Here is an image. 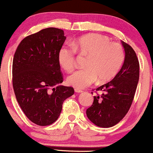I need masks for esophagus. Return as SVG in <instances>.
<instances>
[{"label": "esophagus", "instance_id": "obj_1", "mask_svg": "<svg viewBox=\"0 0 153 153\" xmlns=\"http://www.w3.org/2000/svg\"><path fill=\"white\" fill-rule=\"evenodd\" d=\"M75 93H82V91L80 90V89H78V88H75Z\"/></svg>", "mask_w": 153, "mask_h": 153}]
</instances>
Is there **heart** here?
I'll return each mask as SVG.
<instances>
[{
    "label": "heart",
    "mask_w": 153,
    "mask_h": 153,
    "mask_svg": "<svg viewBox=\"0 0 153 153\" xmlns=\"http://www.w3.org/2000/svg\"><path fill=\"white\" fill-rule=\"evenodd\" d=\"M63 46L58 52V61L65 71L75 68L76 52L88 56L86 68L74 72L68 78V84L75 88H85L96 80L100 83L111 80L117 74L124 60V50L119 43L111 42L107 36L98 34L84 35Z\"/></svg>",
    "instance_id": "heart-1"
}]
</instances>
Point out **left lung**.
<instances>
[{
	"mask_svg": "<svg viewBox=\"0 0 153 153\" xmlns=\"http://www.w3.org/2000/svg\"><path fill=\"white\" fill-rule=\"evenodd\" d=\"M122 45L125 58L120 71L111 81L96 89L103 91V94L94 96L92 106L86 110L88 118L98 127H111L118 124L129 111L134 99L140 63L132 47L124 42Z\"/></svg>",
	"mask_w": 153,
	"mask_h": 153,
	"instance_id": "obj_1",
	"label": "left lung"
}]
</instances>
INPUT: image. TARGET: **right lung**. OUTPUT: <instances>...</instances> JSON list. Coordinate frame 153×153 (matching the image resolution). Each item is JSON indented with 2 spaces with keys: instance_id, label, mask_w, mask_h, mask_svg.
Returning a JSON list of instances; mask_svg holds the SVG:
<instances>
[{
  "instance_id": "1",
  "label": "right lung",
  "mask_w": 153,
  "mask_h": 153,
  "mask_svg": "<svg viewBox=\"0 0 153 153\" xmlns=\"http://www.w3.org/2000/svg\"><path fill=\"white\" fill-rule=\"evenodd\" d=\"M65 39L62 29L47 28L24 38L14 54L12 82L16 98L26 117L37 125L53 124L63 101L74 94L72 87H54L63 81L58 52Z\"/></svg>"
}]
</instances>
